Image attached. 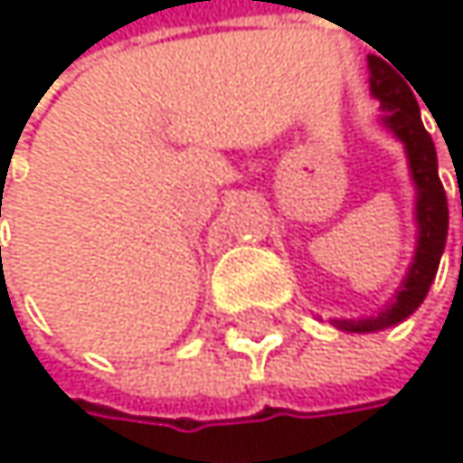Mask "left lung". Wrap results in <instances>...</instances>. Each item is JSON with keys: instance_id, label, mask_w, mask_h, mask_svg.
<instances>
[{"instance_id": "8db88e82", "label": "left lung", "mask_w": 463, "mask_h": 463, "mask_svg": "<svg viewBox=\"0 0 463 463\" xmlns=\"http://www.w3.org/2000/svg\"><path fill=\"white\" fill-rule=\"evenodd\" d=\"M367 69H370V93L381 101V126L392 131L394 139L402 141L408 155V168L416 187L413 220H416L418 235L413 262L402 284L397 287L394 298L386 303V308L359 319H329L332 326L343 332H378L405 322L411 314H416V308L423 303L437 276L439 257L448 241V198L437 174L434 141L420 123V109L413 96L416 88L411 90V85L378 55H367Z\"/></svg>"}]
</instances>
